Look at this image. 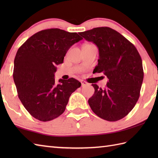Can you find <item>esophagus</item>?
I'll return each instance as SVG.
<instances>
[{
  "mask_svg": "<svg viewBox=\"0 0 158 158\" xmlns=\"http://www.w3.org/2000/svg\"><path fill=\"white\" fill-rule=\"evenodd\" d=\"M81 86L82 87H84V86H86V85H88V83H87L86 81H81Z\"/></svg>",
  "mask_w": 158,
  "mask_h": 158,
  "instance_id": "obj_1",
  "label": "esophagus"
}]
</instances>
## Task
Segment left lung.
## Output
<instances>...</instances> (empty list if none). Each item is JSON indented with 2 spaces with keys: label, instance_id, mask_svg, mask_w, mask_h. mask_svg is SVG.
Here are the masks:
<instances>
[{
  "label": "left lung",
  "instance_id": "left-lung-1",
  "mask_svg": "<svg viewBox=\"0 0 158 158\" xmlns=\"http://www.w3.org/2000/svg\"><path fill=\"white\" fill-rule=\"evenodd\" d=\"M79 34L98 47L99 59L93 73H103L109 79L105 89L92 84L94 94L88 103L100 118L115 122L135 107L143 81L142 59L135 46L109 27L94 28Z\"/></svg>",
  "mask_w": 158,
  "mask_h": 158
}]
</instances>
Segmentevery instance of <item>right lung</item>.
<instances>
[{
    "label": "right lung",
    "instance_id": "right-lung-1",
    "mask_svg": "<svg viewBox=\"0 0 158 158\" xmlns=\"http://www.w3.org/2000/svg\"><path fill=\"white\" fill-rule=\"evenodd\" d=\"M82 39L77 32L50 28L35 33L18 49L13 80L20 101L36 119L48 122L62 115L71 94L81 85L74 78L57 84L54 73L70 47Z\"/></svg>",
    "mask_w": 158,
    "mask_h": 158
}]
</instances>
